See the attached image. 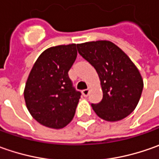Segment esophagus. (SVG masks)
Wrapping results in <instances>:
<instances>
[{"instance_id": "1", "label": "esophagus", "mask_w": 159, "mask_h": 159, "mask_svg": "<svg viewBox=\"0 0 159 159\" xmlns=\"http://www.w3.org/2000/svg\"><path fill=\"white\" fill-rule=\"evenodd\" d=\"M82 95L84 96H88L89 95V89H84L82 91Z\"/></svg>"}]
</instances>
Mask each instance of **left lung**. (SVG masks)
Instances as JSON below:
<instances>
[{"label": "left lung", "mask_w": 159, "mask_h": 159, "mask_svg": "<svg viewBox=\"0 0 159 159\" xmlns=\"http://www.w3.org/2000/svg\"><path fill=\"white\" fill-rule=\"evenodd\" d=\"M79 54L97 71L102 99L92 103L96 115L107 121H119L133 112L143 89L136 66L125 53L108 40L78 44Z\"/></svg>", "instance_id": "8db88e82"}]
</instances>
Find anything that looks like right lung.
<instances>
[{
  "label": "right lung",
  "mask_w": 159,
  "mask_h": 159,
  "mask_svg": "<svg viewBox=\"0 0 159 159\" xmlns=\"http://www.w3.org/2000/svg\"><path fill=\"white\" fill-rule=\"evenodd\" d=\"M77 45L51 47L40 54L24 92L29 112L41 125L60 129L73 119L81 93L68 71L77 57Z\"/></svg>",
  "instance_id": "right-lung-1"
}]
</instances>
